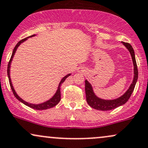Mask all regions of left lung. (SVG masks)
<instances>
[{"instance_id":"8db88e82","label":"left lung","mask_w":148,"mask_h":148,"mask_svg":"<svg viewBox=\"0 0 148 148\" xmlns=\"http://www.w3.org/2000/svg\"><path fill=\"white\" fill-rule=\"evenodd\" d=\"M123 44L126 46V48L129 50L130 54L132 58L134 69V77L133 82L132 83L131 86H130L129 89L126 91L124 95L120 97L119 98L115 99L112 100H102V99L98 98L93 93V89H92L91 85L88 82L87 80H85V92H86V101L88 105L91 106L92 108L97 109L100 111H109L112 109H116V107L121 106L125 104L127 100H129L132 93L134 89L135 85H136V81L138 79V69H137V64L135 59L134 51L133 48L129 43H124Z\"/></svg>"}]
</instances>
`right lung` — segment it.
<instances>
[{
  "mask_svg": "<svg viewBox=\"0 0 148 148\" xmlns=\"http://www.w3.org/2000/svg\"><path fill=\"white\" fill-rule=\"evenodd\" d=\"M34 36V35H32L30 36ZM30 36H29V37H30ZM26 39H27V38L23 39L22 40H21L20 41H18V43L16 45V46L14 47V50H13V52H12V55L11 58H10V61H9V63H8V78H9V82H10V87H11V88H12V92H13L14 95L16 98V99H18L19 101H21L22 102V103H23L24 105L28 106V107H31V108H32V109H36V110H44V109H48L52 108V107L56 106L57 104L60 102V100H61V93H60L61 84H62V83H63L65 81V79H66V78L69 77V75H71V74H68L67 75H66L65 77L62 78V79L60 82V84H59L58 89H57L56 93H55V95H54L53 98L50 99V100H48V101H47L46 102H43V103L39 104V105H33V104L28 103V102H25L23 100H22V99L20 97H18V95H17L14 89V88H13V86H12V84L11 79H10V64H11L12 58H13L14 55V53H15L16 50V49H17V48H18V46L21 44V43L22 42H23L24 41H25Z\"/></svg>",
  "mask_w": 148,
  "mask_h": 148,
  "instance_id": "1",
  "label": "right lung"
}]
</instances>
